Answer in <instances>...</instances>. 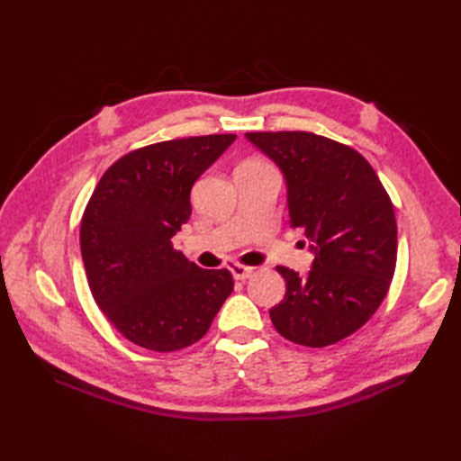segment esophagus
I'll return each mask as SVG.
<instances>
[{
  "instance_id": "esophagus-1",
  "label": "esophagus",
  "mask_w": 461,
  "mask_h": 461,
  "mask_svg": "<svg viewBox=\"0 0 461 461\" xmlns=\"http://www.w3.org/2000/svg\"><path fill=\"white\" fill-rule=\"evenodd\" d=\"M230 271H231V276L236 277L238 281H248V279L253 276V267L240 266V263H231Z\"/></svg>"
}]
</instances>
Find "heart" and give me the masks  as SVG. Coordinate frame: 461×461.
I'll use <instances>...</instances> for the list:
<instances>
[{
    "mask_svg": "<svg viewBox=\"0 0 461 461\" xmlns=\"http://www.w3.org/2000/svg\"><path fill=\"white\" fill-rule=\"evenodd\" d=\"M243 164H261V162H258V160H248V162H243ZM241 164V166H243Z\"/></svg>",
    "mask_w": 461,
    "mask_h": 461,
    "instance_id": "heart-1",
    "label": "heart"
}]
</instances>
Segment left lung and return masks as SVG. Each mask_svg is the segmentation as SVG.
<instances>
[{"label": "left lung", "mask_w": 461, "mask_h": 461, "mask_svg": "<svg viewBox=\"0 0 461 461\" xmlns=\"http://www.w3.org/2000/svg\"><path fill=\"white\" fill-rule=\"evenodd\" d=\"M287 182L291 228L315 251L307 277L277 266L285 297L269 311L295 345L322 348L350 337L384 301L396 269V218L368 160L347 144L303 131L248 132Z\"/></svg>", "instance_id": "1"}]
</instances>
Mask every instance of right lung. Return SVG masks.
<instances>
[{"instance_id": "1", "label": "right lung", "mask_w": 461, "mask_h": 461, "mask_svg": "<svg viewBox=\"0 0 461 461\" xmlns=\"http://www.w3.org/2000/svg\"><path fill=\"white\" fill-rule=\"evenodd\" d=\"M236 134L164 140L121 156L86 203L81 253L96 305L134 345L174 352L208 332L231 295L228 269H202L172 238L190 220V190Z\"/></svg>"}]
</instances>
